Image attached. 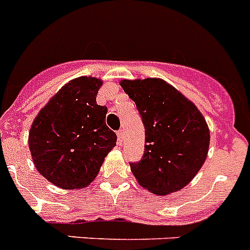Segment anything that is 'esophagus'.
<instances>
[{"instance_id": "34e87169", "label": "esophagus", "mask_w": 250, "mask_h": 250, "mask_svg": "<svg viewBox=\"0 0 250 250\" xmlns=\"http://www.w3.org/2000/svg\"><path fill=\"white\" fill-rule=\"evenodd\" d=\"M116 135H117V143H119V144H121V143H123V130H119V131H117L116 133Z\"/></svg>"}]
</instances>
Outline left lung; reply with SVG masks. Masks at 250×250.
<instances>
[{"label": "left lung", "mask_w": 250, "mask_h": 250, "mask_svg": "<svg viewBox=\"0 0 250 250\" xmlns=\"http://www.w3.org/2000/svg\"><path fill=\"white\" fill-rule=\"evenodd\" d=\"M146 127V151L130 163L140 186L158 196L180 191L198 173L208 157L210 130L201 111L161 78L123 80Z\"/></svg>", "instance_id": "obj_1"}]
</instances>
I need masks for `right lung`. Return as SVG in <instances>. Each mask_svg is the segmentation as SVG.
Returning <instances> with one entry per match:
<instances>
[{
  "label": "right lung",
  "instance_id": "obj_1",
  "mask_svg": "<svg viewBox=\"0 0 250 250\" xmlns=\"http://www.w3.org/2000/svg\"><path fill=\"white\" fill-rule=\"evenodd\" d=\"M101 86L102 80L91 76L69 81L31 124L29 149L35 168L59 188H86L116 146V134L104 123L107 107L96 102Z\"/></svg>",
  "mask_w": 250,
  "mask_h": 250
}]
</instances>
